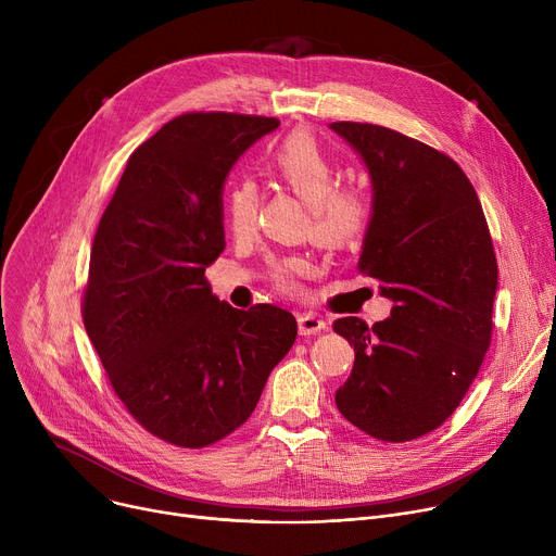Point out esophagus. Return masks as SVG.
Returning a JSON list of instances; mask_svg holds the SVG:
<instances>
[{"label": "esophagus", "instance_id": "1", "mask_svg": "<svg viewBox=\"0 0 556 556\" xmlns=\"http://www.w3.org/2000/svg\"><path fill=\"white\" fill-rule=\"evenodd\" d=\"M298 327H300V336H317L327 329V323L313 313H302L298 317Z\"/></svg>", "mask_w": 556, "mask_h": 556}]
</instances>
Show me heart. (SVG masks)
I'll return each mask as SVG.
<instances>
[{
    "mask_svg": "<svg viewBox=\"0 0 556 556\" xmlns=\"http://www.w3.org/2000/svg\"><path fill=\"white\" fill-rule=\"evenodd\" d=\"M277 178L311 207V223L317 241L344 245L358 239L371 218V204L361 189H336L338 166L311 132H290L270 153ZM258 191L241 180L227 191L225 223L237 239L248 237L256 220ZM304 258H286L275 266V279L283 290H293L300 275H306Z\"/></svg>",
    "mask_w": 556,
    "mask_h": 556,
    "instance_id": "1",
    "label": "heart"
}]
</instances>
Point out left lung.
Returning <instances> with one entry per match:
<instances>
[{"mask_svg":"<svg viewBox=\"0 0 556 556\" xmlns=\"http://www.w3.org/2000/svg\"><path fill=\"white\" fill-rule=\"evenodd\" d=\"M331 130L371 178L358 268L394 302L374 327L361 317L333 323L356 352L336 405L374 440L410 442L440 428L478 376L498 263L478 193L448 155L374 124L336 122Z\"/></svg>","mask_w":556,"mask_h":556,"instance_id":"left-lung-1","label":"left lung"}]
</instances>
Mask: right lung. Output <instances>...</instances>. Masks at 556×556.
Returning <instances> with one entry per match:
<instances>
[{"label": "right lung", "mask_w": 556, "mask_h": 556, "mask_svg": "<svg viewBox=\"0 0 556 556\" xmlns=\"http://www.w3.org/2000/svg\"><path fill=\"white\" fill-rule=\"evenodd\" d=\"M277 126L237 112L175 116L130 155L94 233L85 331L128 413L175 446L243 426L298 338L288 311H239L204 279L225 248L227 173Z\"/></svg>", "instance_id": "1"}]
</instances>
